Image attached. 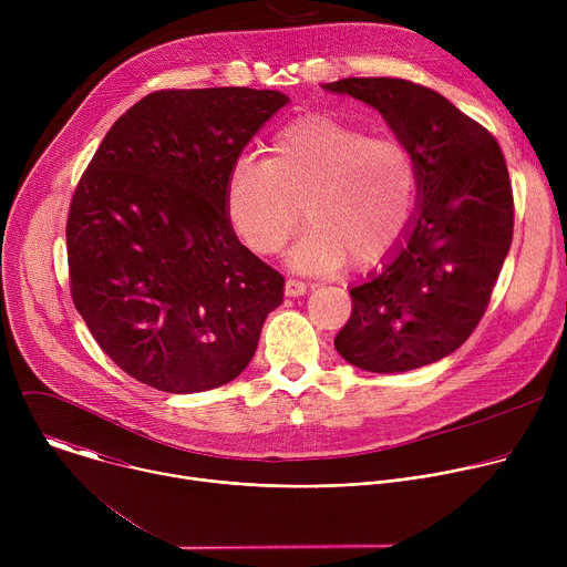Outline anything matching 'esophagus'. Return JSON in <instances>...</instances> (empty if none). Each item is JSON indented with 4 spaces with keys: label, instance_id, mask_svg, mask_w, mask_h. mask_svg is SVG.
<instances>
[{
    "label": "esophagus",
    "instance_id": "34e87169",
    "mask_svg": "<svg viewBox=\"0 0 567 567\" xmlns=\"http://www.w3.org/2000/svg\"><path fill=\"white\" fill-rule=\"evenodd\" d=\"M307 291V285L302 282V280H293V278H289L287 282H285V293L289 296V298H296V296H302Z\"/></svg>",
    "mask_w": 567,
    "mask_h": 567
}]
</instances>
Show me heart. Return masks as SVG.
<instances>
[{
	"instance_id": "heart-1",
	"label": "heart",
	"mask_w": 567,
	"mask_h": 567,
	"mask_svg": "<svg viewBox=\"0 0 567 567\" xmlns=\"http://www.w3.org/2000/svg\"><path fill=\"white\" fill-rule=\"evenodd\" d=\"M420 193L413 152L392 136L309 116L278 130L267 158L239 156L226 177V215L245 245L278 254L300 224H311L289 251L298 271H330L350 260L368 269L406 237Z\"/></svg>"
}]
</instances>
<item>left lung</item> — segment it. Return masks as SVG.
Returning <instances> with one entry per match:
<instances>
[{
  "mask_svg": "<svg viewBox=\"0 0 567 567\" xmlns=\"http://www.w3.org/2000/svg\"><path fill=\"white\" fill-rule=\"evenodd\" d=\"M374 107L417 164V206L401 245L350 289L337 352L392 374L453 354L475 330L512 247L514 197L498 141L442 94L401 78L322 85Z\"/></svg>",
  "mask_w": 567,
  "mask_h": 567,
  "instance_id": "1",
  "label": "left lung"
}]
</instances>
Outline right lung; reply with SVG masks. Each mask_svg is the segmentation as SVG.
<instances>
[{
	"label": "right lung",
	"instance_id": "right-lung-1",
	"mask_svg": "<svg viewBox=\"0 0 567 567\" xmlns=\"http://www.w3.org/2000/svg\"><path fill=\"white\" fill-rule=\"evenodd\" d=\"M289 103L274 90H164L132 105L80 177L66 217L71 298L103 352L156 390L233 381L285 278L237 239L233 161Z\"/></svg>",
	"mask_w": 567,
	"mask_h": 567
}]
</instances>
